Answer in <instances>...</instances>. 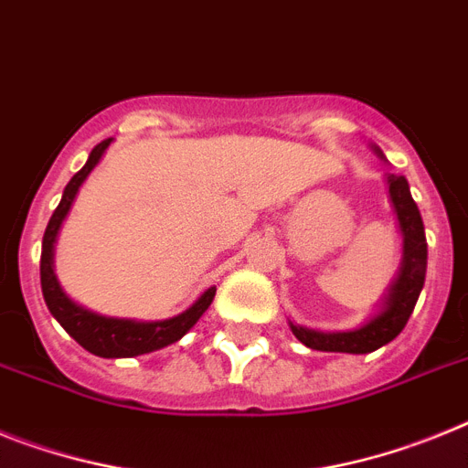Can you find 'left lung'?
Here are the masks:
<instances>
[{
    "label": "left lung",
    "instance_id": "1",
    "mask_svg": "<svg viewBox=\"0 0 468 468\" xmlns=\"http://www.w3.org/2000/svg\"><path fill=\"white\" fill-rule=\"evenodd\" d=\"M375 153L381 155L379 148H375ZM388 195H391L398 226L403 233V261L398 268L396 280L388 287V294L384 296L381 311L372 315L363 327L348 332H318L290 323L292 332L303 346L330 353H372L396 339L408 324L426 278L424 221L417 209V202L412 200L408 178L388 174Z\"/></svg>",
    "mask_w": 468,
    "mask_h": 468
}]
</instances>
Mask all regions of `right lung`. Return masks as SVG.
Masks as SVG:
<instances>
[{
  "instance_id": "add662e5",
  "label": "right lung",
  "mask_w": 468,
  "mask_h": 468,
  "mask_svg": "<svg viewBox=\"0 0 468 468\" xmlns=\"http://www.w3.org/2000/svg\"><path fill=\"white\" fill-rule=\"evenodd\" d=\"M111 141L112 138L101 141V144L91 150L87 165L70 178V184L65 186L63 197H60L58 207H56V211L51 214V218H48L47 230H44L42 259H39V278H42V294L48 311H51V315L58 320L60 327H63L80 346L87 348L89 353H93V356L99 357H133L144 356V353L160 351V348L169 346V344L181 339V336L202 318V313L209 308V303L214 302L217 287H209V290L202 292V294L197 296V302L190 308H186L184 313H178V315H174V318L169 320H155V323H138V320L99 315V313L87 311L84 306L75 303L70 296L60 290V284L54 273L56 238H58L60 226H63L65 217H68V211H70L72 202H75L77 190H80V186L87 181L89 174L93 172V166L99 165V160L103 157L105 148L111 145Z\"/></svg>"
}]
</instances>
